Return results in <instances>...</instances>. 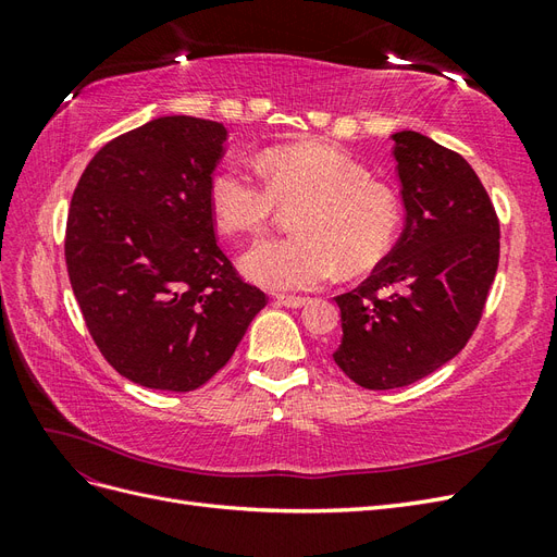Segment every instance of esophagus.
<instances>
[{"label": "esophagus", "mask_w": 557, "mask_h": 557, "mask_svg": "<svg viewBox=\"0 0 557 557\" xmlns=\"http://www.w3.org/2000/svg\"><path fill=\"white\" fill-rule=\"evenodd\" d=\"M276 299H278V305H283V307H288V309H299V307H305V305H309V297H295V295H278Z\"/></svg>", "instance_id": "obj_1"}]
</instances>
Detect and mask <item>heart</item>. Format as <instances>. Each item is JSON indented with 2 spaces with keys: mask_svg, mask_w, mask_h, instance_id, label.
<instances>
[{
  "mask_svg": "<svg viewBox=\"0 0 557 557\" xmlns=\"http://www.w3.org/2000/svg\"><path fill=\"white\" fill-rule=\"evenodd\" d=\"M260 172L227 164L211 178L209 209L227 234H262L278 207H301L297 239L262 242L242 258V272L269 290H313L336 272L358 276L395 246L404 207L395 185L330 144L269 148Z\"/></svg>",
  "mask_w": 557,
  "mask_h": 557,
  "instance_id": "obj_1",
  "label": "heart"
}]
</instances>
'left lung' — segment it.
I'll return each mask as SVG.
<instances>
[{
    "mask_svg": "<svg viewBox=\"0 0 557 557\" xmlns=\"http://www.w3.org/2000/svg\"><path fill=\"white\" fill-rule=\"evenodd\" d=\"M401 237L356 290L334 297V362L367 391L411 385L474 334L499 262V221L469 162L411 129L393 134Z\"/></svg>",
    "mask_w": 557,
    "mask_h": 557,
    "instance_id": "8db88e82",
    "label": "left lung"
}]
</instances>
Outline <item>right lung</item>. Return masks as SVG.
Returning a JSON list of instances; mask_svg holds the SVG:
<instances>
[{
  "label": "right lung",
  "mask_w": 557,
  "mask_h": 557,
  "mask_svg": "<svg viewBox=\"0 0 557 557\" xmlns=\"http://www.w3.org/2000/svg\"><path fill=\"white\" fill-rule=\"evenodd\" d=\"M227 129L164 115L83 172L64 258L90 336L117 374L190 393L223 369L267 305L215 242L209 185Z\"/></svg>",
  "instance_id": "add662e5"
}]
</instances>
